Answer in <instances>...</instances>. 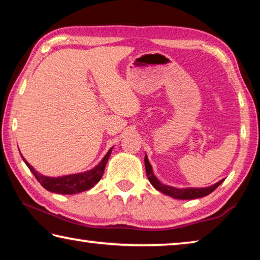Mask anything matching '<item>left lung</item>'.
Listing matches in <instances>:
<instances>
[{
  "label": "left lung",
  "mask_w": 260,
  "mask_h": 260,
  "mask_svg": "<svg viewBox=\"0 0 260 260\" xmlns=\"http://www.w3.org/2000/svg\"><path fill=\"white\" fill-rule=\"evenodd\" d=\"M144 164H146L147 177L149 179V181H150V183L155 187V189H157L158 191L162 192L164 195L172 197V199H175V200H193V199H201V197L208 196L209 193L212 192L215 188H218L223 181L222 179L220 180L219 182L212 184V186L205 187V188H191V187L175 188V187L167 186V184L161 183L159 180L156 178V175L153 174L152 166L148 159L147 153H146V157H144Z\"/></svg>",
  "instance_id": "left-lung-1"
}]
</instances>
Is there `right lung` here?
<instances>
[{"label": "right lung", "instance_id": "add662e5", "mask_svg": "<svg viewBox=\"0 0 260 260\" xmlns=\"http://www.w3.org/2000/svg\"><path fill=\"white\" fill-rule=\"evenodd\" d=\"M112 148L109 149L102 160H101L98 165L93 169L85 171V172L76 173V174H68V175H61V177H47L41 173L37 172L34 170L32 165H29V162L21 156L25 164L27 165L30 172L39 182L41 183V186L47 189L48 191L56 192V193H63V195H73V193H78L81 191L88 190V189L93 188L96 183H98L101 178H102L105 165L109 160V157L112 152ZM21 155V153H20Z\"/></svg>", "mask_w": 260, "mask_h": 260}]
</instances>
